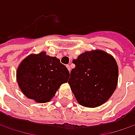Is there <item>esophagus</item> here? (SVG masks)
Segmentation results:
<instances>
[{
    "label": "esophagus",
    "mask_w": 135,
    "mask_h": 135,
    "mask_svg": "<svg viewBox=\"0 0 135 135\" xmlns=\"http://www.w3.org/2000/svg\"><path fill=\"white\" fill-rule=\"evenodd\" d=\"M66 67H67L68 70L70 72V70H71V68H70V66H69V65H66Z\"/></svg>",
    "instance_id": "1"
}]
</instances>
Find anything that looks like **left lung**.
I'll list each match as a JSON object with an SVG mask.
<instances>
[{
  "instance_id": "obj_1",
  "label": "left lung",
  "mask_w": 135,
  "mask_h": 135,
  "mask_svg": "<svg viewBox=\"0 0 135 135\" xmlns=\"http://www.w3.org/2000/svg\"><path fill=\"white\" fill-rule=\"evenodd\" d=\"M68 83L80 105L97 107L112 96L118 82V66L102 50L85 52L73 61Z\"/></svg>"
}]
</instances>
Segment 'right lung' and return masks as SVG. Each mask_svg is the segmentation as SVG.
Masks as SVG:
<instances>
[{"label": "right lung", "mask_w": 135, "mask_h": 135, "mask_svg": "<svg viewBox=\"0 0 135 135\" xmlns=\"http://www.w3.org/2000/svg\"><path fill=\"white\" fill-rule=\"evenodd\" d=\"M69 73L56 57L45 52L29 55L17 69V82L22 93L38 103L50 101L60 86L66 82Z\"/></svg>", "instance_id": "obj_1"}]
</instances>
